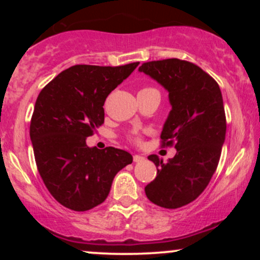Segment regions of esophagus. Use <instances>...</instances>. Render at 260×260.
<instances>
[{
    "label": "esophagus",
    "mask_w": 260,
    "mask_h": 260,
    "mask_svg": "<svg viewBox=\"0 0 260 260\" xmlns=\"http://www.w3.org/2000/svg\"><path fill=\"white\" fill-rule=\"evenodd\" d=\"M133 160H134V162H142V161L145 160V157L142 156V155H134Z\"/></svg>",
    "instance_id": "esophagus-1"
}]
</instances>
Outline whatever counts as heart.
<instances>
[{"label": "heart", "mask_w": 260, "mask_h": 260, "mask_svg": "<svg viewBox=\"0 0 260 260\" xmlns=\"http://www.w3.org/2000/svg\"><path fill=\"white\" fill-rule=\"evenodd\" d=\"M133 142H136V143H139V138H137V137H134V138H133Z\"/></svg>", "instance_id": "b5f03b06"}]
</instances>
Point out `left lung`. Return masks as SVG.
<instances>
[{
  "instance_id": "obj_1",
  "label": "left lung",
  "mask_w": 260,
  "mask_h": 260,
  "mask_svg": "<svg viewBox=\"0 0 260 260\" xmlns=\"http://www.w3.org/2000/svg\"><path fill=\"white\" fill-rule=\"evenodd\" d=\"M139 72L169 91L172 109L161 132V145H175L177 150L168 162L149 155L157 172L145 194L161 208H181L202 194L219 164L226 134L221 90L201 67L178 58L145 62Z\"/></svg>"
}]
</instances>
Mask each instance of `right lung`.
Segmentation results:
<instances>
[{"label": "right lung", "instance_id": "add662e5", "mask_svg": "<svg viewBox=\"0 0 260 260\" xmlns=\"http://www.w3.org/2000/svg\"><path fill=\"white\" fill-rule=\"evenodd\" d=\"M138 64L72 66L39 94L30 122L38 171L53 198L71 210L101 204L116 174L132 164L127 151L89 148L86 138L104 123L103 106L110 92Z\"/></svg>", "mask_w": 260, "mask_h": 260}]
</instances>
